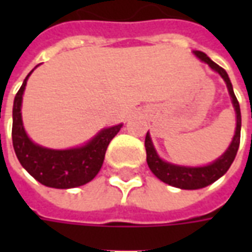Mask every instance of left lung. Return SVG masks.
<instances>
[{
	"instance_id": "left-lung-1",
	"label": "left lung",
	"mask_w": 252,
	"mask_h": 252,
	"mask_svg": "<svg viewBox=\"0 0 252 252\" xmlns=\"http://www.w3.org/2000/svg\"><path fill=\"white\" fill-rule=\"evenodd\" d=\"M195 57L201 59L202 62H205L206 64H209L212 70H215L219 72L221 78L227 83L228 92L232 99V105L236 112V131L233 135V139L229 147L227 148V151L222 154L221 157L216 159L213 163L206 164V166H201V167H188V166H178V164L169 163L164 162L163 159L159 158V155L154 148L153 140L150 137V133L147 132L146 135V153H147V163L150 170L153 171L154 174L158 177L159 180L163 181L164 184H169L175 188L186 190H194L205 188V186L211 185L215 181H217L220 177L225 174L228 169L231 167L233 159L236 157L238 153L239 144H240V128H242V116H240V106H239L236 95L233 93L232 83L229 81L227 71L220 67L219 64L209 59V57L201 51H193Z\"/></svg>"
}]
</instances>
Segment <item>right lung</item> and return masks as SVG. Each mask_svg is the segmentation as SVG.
Here are the masks:
<instances>
[{
	"instance_id": "obj_1",
	"label": "right lung",
	"mask_w": 252,
	"mask_h": 252,
	"mask_svg": "<svg viewBox=\"0 0 252 252\" xmlns=\"http://www.w3.org/2000/svg\"><path fill=\"white\" fill-rule=\"evenodd\" d=\"M32 71L24 79L13 102L12 140L17 159L36 181L48 188L71 189L85 185L98 174L106 148L123 126L105 128L82 147L51 150L35 144L27 135L21 119L23 94Z\"/></svg>"
}]
</instances>
